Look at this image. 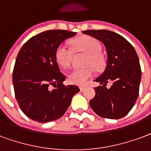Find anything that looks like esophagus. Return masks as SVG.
<instances>
[{
	"mask_svg": "<svg viewBox=\"0 0 151 151\" xmlns=\"http://www.w3.org/2000/svg\"><path fill=\"white\" fill-rule=\"evenodd\" d=\"M85 89H86V87L85 86H80V90H81V92H82V91H84Z\"/></svg>",
	"mask_w": 151,
	"mask_h": 151,
	"instance_id": "34e87169",
	"label": "esophagus"
}]
</instances>
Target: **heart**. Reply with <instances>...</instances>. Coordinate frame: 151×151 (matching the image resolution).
Wrapping results in <instances>:
<instances>
[{
	"label": "heart",
	"mask_w": 151,
	"mask_h": 151,
	"mask_svg": "<svg viewBox=\"0 0 151 151\" xmlns=\"http://www.w3.org/2000/svg\"><path fill=\"white\" fill-rule=\"evenodd\" d=\"M72 45L76 52L86 54L84 61V65L86 67L72 70L68 76V79L72 84L82 86L93 74L92 67L95 70H100L103 66L105 61L101 53V45L93 37L83 36L73 41ZM55 58L60 66L68 68L72 61V50L66 44L59 45L55 51Z\"/></svg>",
	"instance_id": "1"
}]
</instances>
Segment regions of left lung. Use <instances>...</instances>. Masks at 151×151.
I'll return each instance as SVG.
<instances>
[{
  "instance_id": "8db88e82",
  "label": "left lung",
  "mask_w": 151,
  "mask_h": 151,
  "mask_svg": "<svg viewBox=\"0 0 151 151\" xmlns=\"http://www.w3.org/2000/svg\"><path fill=\"white\" fill-rule=\"evenodd\" d=\"M84 34L101 41L106 49V67L102 74L94 80L95 96L90 107L100 117L118 119L126 116L134 106L141 81V67L134 48L118 33L106 29L86 30ZM108 81H112L107 88Z\"/></svg>"
}]
</instances>
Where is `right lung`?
<instances>
[{
  "instance_id": "1",
  "label": "right lung",
  "mask_w": 151,
  "mask_h": 151,
  "mask_svg": "<svg viewBox=\"0 0 151 151\" xmlns=\"http://www.w3.org/2000/svg\"><path fill=\"white\" fill-rule=\"evenodd\" d=\"M76 34L47 30L28 40L19 51L13 72L14 93L22 112L32 120L45 123L60 118L80 91L77 86L63 85L65 76L55 58L59 45Z\"/></svg>"
}]
</instances>
